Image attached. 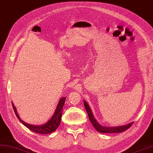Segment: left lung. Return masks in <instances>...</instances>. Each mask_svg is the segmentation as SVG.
Masks as SVG:
<instances>
[{"label": "left lung", "mask_w": 153, "mask_h": 153, "mask_svg": "<svg viewBox=\"0 0 153 153\" xmlns=\"http://www.w3.org/2000/svg\"><path fill=\"white\" fill-rule=\"evenodd\" d=\"M84 102V105H85V108L86 109V111L87 112V114L89 117V120L91 121V123L97 131H98L99 132L101 133H117V132H124L125 131L127 130V129L131 127L132 126V125L133 124V122L127 124L126 125H123V126H119V127H105L101 125L94 118V117L92 112L91 108H90L89 105L88 103L86 102V101H83Z\"/></svg>", "instance_id": "8db88e82"}]
</instances>
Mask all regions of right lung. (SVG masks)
<instances>
[{"label":"right lung","mask_w":153,"mask_h":153,"mask_svg":"<svg viewBox=\"0 0 153 153\" xmlns=\"http://www.w3.org/2000/svg\"><path fill=\"white\" fill-rule=\"evenodd\" d=\"M66 100V97H62L59 101L57 104V106L56 107V111H55L54 114H53L52 117L47 121L45 124H43L42 125H34L28 124L25 123L23 121L19 116L17 114V112L15 107L14 106L13 103H12V106L13 108L14 112L16 114L17 118L21 122L26 126L27 128H28L30 130L33 132H35L38 134H50L51 132H53L58 128L59 125L61 120V116H62V108H63V105L65 104Z\"/></svg>","instance_id":"add662e5"}]
</instances>
